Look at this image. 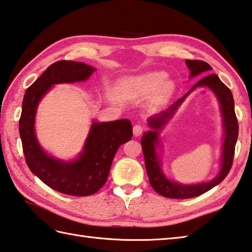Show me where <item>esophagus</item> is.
Returning <instances> with one entry per match:
<instances>
[{
	"mask_svg": "<svg viewBox=\"0 0 252 252\" xmlns=\"http://www.w3.org/2000/svg\"><path fill=\"white\" fill-rule=\"evenodd\" d=\"M144 130H145V127L142 125H135L133 126V134H134V136H140L144 132Z\"/></svg>",
	"mask_w": 252,
	"mask_h": 252,
	"instance_id": "34e87169",
	"label": "esophagus"
}]
</instances>
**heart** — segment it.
Listing matches in <instances>:
<instances>
[{
    "mask_svg": "<svg viewBox=\"0 0 252 252\" xmlns=\"http://www.w3.org/2000/svg\"><path fill=\"white\" fill-rule=\"evenodd\" d=\"M168 74L164 71H151L142 74L134 80L136 88L143 93H149L160 88V93L168 94L172 90V83L166 81Z\"/></svg>",
    "mask_w": 252,
    "mask_h": 252,
    "instance_id": "b5f03b06",
    "label": "heart"
}]
</instances>
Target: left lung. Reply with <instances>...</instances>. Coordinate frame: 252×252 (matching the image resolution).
Returning a JSON list of instances; mask_svg holds the SVG:
<instances>
[{
    "mask_svg": "<svg viewBox=\"0 0 252 252\" xmlns=\"http://www.w3.org/2000/svg\"><path fill=\"white\" fill-rule=\"evenodd\" d=\"M186 65L190 70V77L198 76L201 72L210 71L212 69L209 63L203 61L186 60ZM197 86L210 87L216 93L221 104L224 127H226V138L224 139L222 154V168L219 175L211 182L197 186H182L170 182L159 170V164L156 155V146H158V132L156 130L162 127L166 120L174 113V111L177 109V107L186 96ZM148 125L155 131H148L147 133H145L142 137L141 144L144 159H145V167L149 183L153 186L155 191L158 192L159 195L165 198H172V199H187V198L197 197L203 194V192L210 190L216 185L220 184L226 178V175L228 174L229 170H231L233 165L235 145H236L238 137V121L236 114H235L234 98L231 90L219 79L216 73H210L199 80L190 89L189 92L185 94L183 97L179 98L168 109L162 111L161 114L151 118Z\"/></svg>",
    "mask_w": 252,
    "mask_h": 252,
    "instance_id": "8db88e82",
    "label": "left lung"
}]
</instances>
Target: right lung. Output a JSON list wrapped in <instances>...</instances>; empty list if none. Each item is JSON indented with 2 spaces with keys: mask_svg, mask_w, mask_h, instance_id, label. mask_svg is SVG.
<instances>
[{
  "mask_svg": "<svg viewBox=\"0 0 252 252\" xmlns=\"http://www.w3.org/2000/svg\"><path fill=\"white\" fill-rule=\"evenodd\" d=\"M95 69L83 63L60 61L27 89L19 119V134L27 165L44 184L63 194L84 197L95 194L106 183L115 155L132 137L130 120L95 122L76 161L63 162L42 151L34 134V116L40 99L53 84L84 81Z\"/></svg>",
  "mask_w": 252,
  "mask_h": 252,
  "instance_id": "1",
  "label": "right lung"
}]
</instances>
